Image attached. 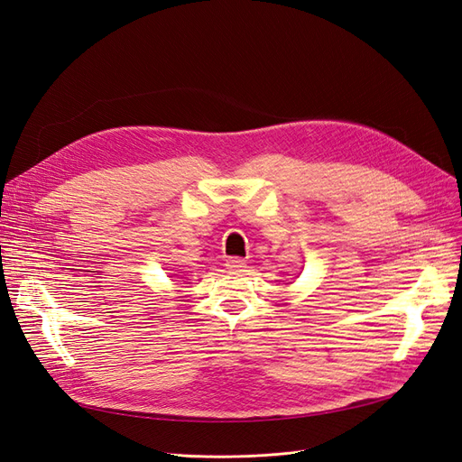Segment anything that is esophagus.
Masks as SVG:
<instances>
[{"label":"esophagus","mask_w":462,"mask_h":462,"mask_svg":"<svg viewBox=\"0 0 462 462\" xmlns=\"http://www.w3.org/2000/svg\"><path fill=\"white\" fill-rule=\"evenodd\" d=\"M226 267L229 269L231 273H238V272H243V269L246 267V262L241 260V258H229V260L226 262Z\"/></svg>","instance_id":"obj_1"}]
</instances>
